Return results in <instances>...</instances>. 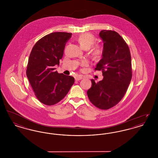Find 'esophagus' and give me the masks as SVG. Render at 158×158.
<instances>
[{
	"mask_svg": "<svg viewBox=\"0 0 158 158\" xmlns=\"http://www.w3.org/2000/svg\"><path fill=\"white\" fill-rule=\"evenodd\" d=\"M83 78V77L82 76L78 75L76 77L75 80L76 81H80V80L82 79Z\"/></svg>",
	"mask_w": 158,
	"mask_h": 158,
	"instance_id": "1",
	"label": "esophagus"
}]
</instances>
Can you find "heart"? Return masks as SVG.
Instances as JSON below:
<instances>
[{"label": "heart", "instance_id": "b5f03b06", "mask_svg": "<svg viewBox=\"0 0 158 158\" xmlns=\"http://www.w3.org/2000/svg\"><path fill=\"white\" fill-rule=\"evenodd\" d=\"M77 41H78L79 44L82 48L84 49H88L95 44V43L96 42V38L92 34L86 32L80 35L77 38ZM103 52V47L101 45H94L91 48V53L97 59L100 58L102 56ZM86 64V62L82 63L83 65Z\"/></svg>", "mask_w": 158, "mask_h": 158}]
</instances>
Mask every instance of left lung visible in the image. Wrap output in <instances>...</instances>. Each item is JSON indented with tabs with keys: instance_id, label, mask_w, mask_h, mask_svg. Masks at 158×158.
I'll list each match as a JSON object with an SVG mask.
<instances>
[{
	"instance_id": "8db88e82",
	"label": "left lung",
	"mask_w": 158,
	"mask_h": 158,
	"mask_svg": "<svg viewBox=\"0 0 158 158\" xmlns=\"http://www.w3.org/2000/svg\"><path fill=\"white\" fill-rule=\"evenodd\" d=\"M99 36L104 42L102 58L95 70H102L104 78L99 82L91 80L87 95L93 105L108 110L124 96L132 77L131 54L127 43L114 31L102 30Z\"/></svg>"
}]
</instances>
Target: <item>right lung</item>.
Wrapping results in <instances>:
<instances>
[{
    "label": "right lung",
    "mask_w": 158,
    "mask_h": 158,
    "mask_svg": "<svg viewBox=\"0 0 158 158\" xmlns=\"http://www.w3.org/2000/svg\"><path fill=\"white\" fill-rule=\"evenodd\" d=\"M72 33L55 32L40 39L29 57L27 76L38 99L46 105L60 102L68 94L75 78L55 71Z\"/></svg>",
    "instance_id": "right-lung-1"
}]
</instances>
